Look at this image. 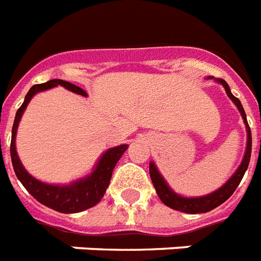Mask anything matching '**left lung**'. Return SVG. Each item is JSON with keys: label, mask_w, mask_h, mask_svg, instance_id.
<instances>
[{"label": "left lung", "mask_w": 261, "mask_h": 261, "mask_svg": "<svg viewBox=\"0 0 261 261\" xmlns=\"http://www.w3.org/2000/svg\"><path fill=\"white\" fill-rule=\"evenodd\" d=\"M207 79H213V76L210 78L207 76ZM216 82H218L220 85H222L226 91L228 97L232 99V102L236 105V108L239 109L240 114L244 120V124H245V129H247V148H245V153H244L243 162L239 166L234 174L230 176V178L226 180L225 185L217 189L213 193L207 194V195H203V197H182L171 189L168 185H167L166 179L162 176V174L158 170V167L153 162L149 163V175H151L152 183L155 186L156 193L159 195L160 201L163 202L164 205L171 207V209L178 210V212H182V213H189V214H199V213H207L210 210L216 209L220 205H222L226 199H229V197L234 193V190L237 189V186L241 182L245 171H247L248 166H249V160H251V152H252V135H251V128L248 125L247 121V114L244 112V108L241 105L239 98H236L232 94L230 91V87L224 79H214Z\"/></svg>", "instance_id": "1"}]
</instances>
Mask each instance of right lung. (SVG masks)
I'll return each mask as SVG.
<instances>
[{
    "instance_id": "obj_1",
    "label": "right lung",
    "mask_w": 261,
    "mask_h": 261,
    "mask_svg": "<svg viewBox=\"0 0 261 261\" xmlns=\"http://www.w3.org/2000/svg\"><path fill=\"white\" fill-rule=\"evenodd\" d=\"M56 86H63L64 89L72 91L75 94L87 97V93L83 89L75 86L70 82L62 81V79H51L48 82L31 87L28 94L25 95L22 105L16 113V117H14L13 128H12V141H10V158H12V164H13L16 176L36 201L49 209L59 212V213H79L83 210L90 209L101 201L106 189L109 186L114 167L121 156L124 155V152L128 149V144H121L117 147L109 148L98 159L97 164L90 174L83 178L76 179L68 185H49V183H44L39 179L33 178L32 175L24 168L21 160L17 155V151H16L17 128L22 114L27 109V105L32 99L33 95Z\"/></svg>"
}]
</instances>
